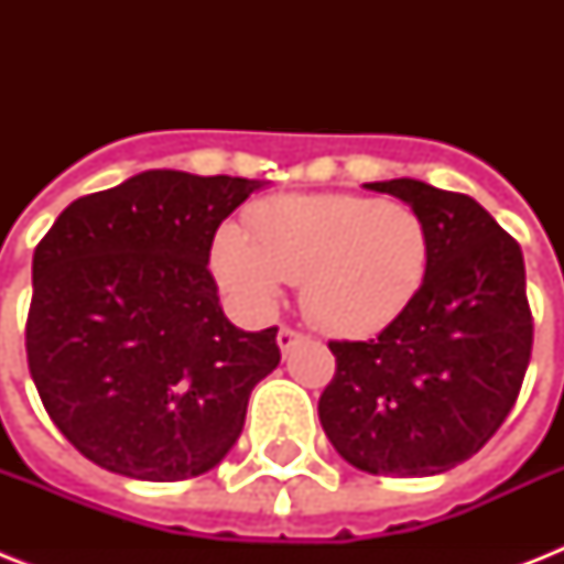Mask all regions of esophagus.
<instances>
[{"label":"esophagus","instance_id":"1","mask_svg":"<svg viewBox=\"0 0 564 564\" xmlns=\"http://www.w3.org/2000/svg\"><path fill=\"white\" fill-rule=\"evenodd\" d=\"M299 343H304V334H299V330H292V327H281V330H278V348H281L283 354L292 351Z\"/></svg>","mask_w":564,"mask_h":564}]
</instances>
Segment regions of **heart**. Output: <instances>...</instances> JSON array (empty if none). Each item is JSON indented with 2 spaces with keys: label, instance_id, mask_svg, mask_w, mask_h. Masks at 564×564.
I'll return each mask as SVG.
<instances>
[{
  "label": "heart",
  "instance_id": "1",
  "mask_svg": "<svg viewBox=\"0 0 564 564\" xmlns=\"http://www.w3.org/2000/svg\"><path fill=\"white\" fill-rule=\"evenodd\" d=\"M251 230L225 225L213 272L248 310H269L283 281L301 283V310L325 334L371 336L424 286L427 225L401 202L371 195H281L257 204Z\"/></svg>",
  "mask_w": 564,
  "mask_h": 564
}]
</instances>
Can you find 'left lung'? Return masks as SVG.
Segmentation results:
<instances>
[{"label":"left lung","mask_w":564,"mask_h":564,"mask_svg":"<svg viewBox=\"0 0 564 564\" xmlns=\"http://www.w3.org/2000/svg\"><path fill=\"white\" fill-rule=\"evenodd\" d=\"M366 187L424 219L427 278L377 339L330 343L318 419L354 468L433 477L471 459L516 406L533 351L524 254L471 195L415 178Z\"/></svg>","instance_id":"left-lung-1"}]
</instances>
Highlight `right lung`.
I'll return each mask as SVG.
<instances>
[{"label": "right lung", "instance_id": "right-lung-1", "mask_svg": "<svg viewBox=\"0 0 564 564\" xmlns=\"http://www.w3.org/2000/svg\"><path fill=\"white\" fill-rule=\"evenodd\" d=\"M263 181L149 170L73 202L34 248L25 354L55 427L90 463L172 482L225 459L278 327L219 307L210 246Z\"/></svg>", "mask_w": 564, "mask_h": 564}]
</instances>
